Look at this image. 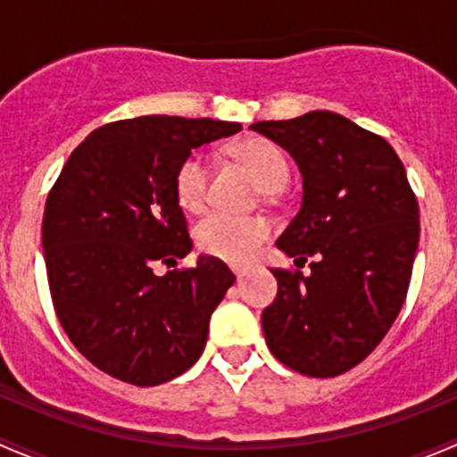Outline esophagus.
I'll return each mask as SVG.
<instances>
[{
    "label": "esophagus",
    "instance_id": "34e87169",
    "mask_svg": "<svg viewBox=\"0 0 457 457\" xmlns=\"http://www.w3.org/2000/svg\"><path fill=\"white\" fill-rule=\"evenodd\" d=\"M232 271H234V274H237L238 283H241V280L247 276V267H232Z\"/></svg>",
    "mask_w": 457,
    "mask_h": 457
}]
</instances>
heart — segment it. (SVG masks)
<instances>
[{
	"mask_svg": "<svg viewBox=\"0 0 457 457\" xmlns=\"http://www.w3.org/2000/svg\"><path fill=\"white\" fill-rule=\"evenodd\" d=\"M232 154L250 170L254 181L265 192H278L289 179V161L274 141L250 137L232 147ZM210 165L205 156L195 152L187 156L174 177V192L183 210L201 212L207 201ZM196 245L201 252L229 262H245L256 256L270 238V225L258 216L210 214L196 225Z\"/></svg>",
	"mask_w": 457,
	"mask_h": 457,
	"instance_id": "1",
	"label": "heart"
}]
</instances>
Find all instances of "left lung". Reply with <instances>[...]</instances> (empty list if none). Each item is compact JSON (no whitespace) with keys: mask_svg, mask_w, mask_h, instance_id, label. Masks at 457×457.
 <instances>
[{"mask_svg":"<svg viewBox=\"0 0 457 457\" xmlns=\"http://www.w3.org/2000/svg\"><path fill=\"white\" fill-rule=\"evenodd\" d=\"M252 130L289 152L303 174L298 214L276 241L312 271L271 270L262 334L276 361L314 378L349 371L403 310L420 238V212L403 161L382 137L314 110Z\"/></svg>","mask_w":457,"mask_h":457,"instance_id":"obj_1","label":"left lung"}]
</instances>
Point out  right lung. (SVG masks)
Segmentation results:
<instances>
[{
    "label": "right lung",
    "instance_id": "obj_1",
    "mask_svg": "<svg viewBox=\"0 0 457 457\" xmlns=\"http://www.w3.org/2000/svg\"><path fill=\"white\" fill-rule=\"evenodd\" d=\"M238 130L152 114L96 128L68 156L41 225L50 296L72 345L108 376L154 386L201 358L212 312L237 278L212 256L165 276L152 265L192 252L179 165Z\"/></svg>",
    "mask_w": 457,
    "mask_h": 457
}]
</instances>
